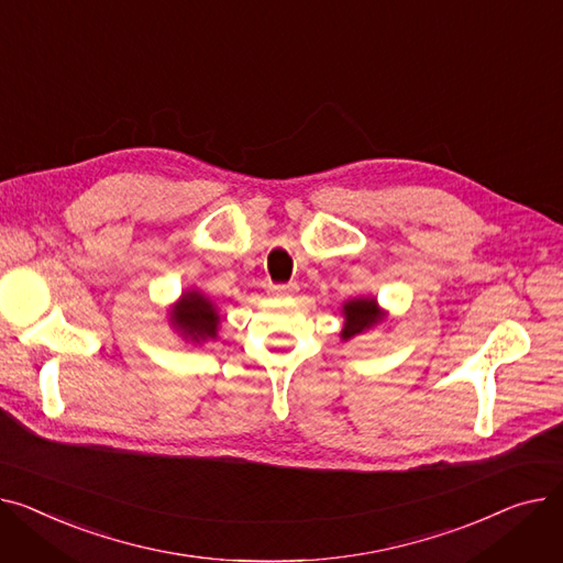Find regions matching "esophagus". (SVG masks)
Here are the masks:
<instances>
[{
  "instance_id": "1",
  "label": "esophagus",
  "mask_w": 563,
  "mask_h": 563,
  "mask_svg": "<svg viewBox=\"0 0 563 563\" xmlns=\"http://www.w3.org/2000/svg\"><path fill=\"white\" fill-rule=\"evenodd\" d=\"M271 292L277 297H286V295H295L297 292V284H271Z\"/></svg>"
}]
</instances>
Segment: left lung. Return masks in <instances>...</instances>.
Returning <instances> with one entry per match:
<instances>
[{
  "label": "left lung",
  "mask_w": 563,
  "mask_h": 563,
  "mask_svg": "<svg viewBox=\"0 0 563 563\" xmlns=\"http://www.w3.org/2000/svg\"><path fill=\"white\" fill-rule=\"evenodd\" d=\"M345 311V327H343V339H352L361 334L363 329H368L377 322V302L375 300H352L343 307Z\"/></svg>",
  "instance_id": "1"
}]
</instances>
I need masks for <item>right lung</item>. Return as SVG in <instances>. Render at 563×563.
<instances>
[{
    "instance_id": "right-lung-1",
    "label": "right lung",
    "mask_w": 563,
    "mask_h": 563,
    "mask_svg": "<svg viewBox=\"0 0 563 563\" xmlns=\"http://www.w3.org/2000/svg\"><path fill=\"white\" fill-rule=\"evenodd\" d=\"M175 324L192 341L216 339V332H218L216 307L200 292H186L175 311Z\"/></svg>"
}]
</instances>
